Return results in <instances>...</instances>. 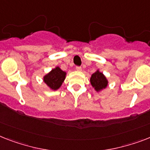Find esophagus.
I'll use <instances>...</instances> for the list:
<instances>
[{
    "instance_id": "obj_1",
    "label": "esophagus",
    "mask_w": 150,
    "mask_h": 150,
    "mask_svg": "<svg viewBox=\"0 0 150 150\" xmlns=\"http://www.w3.org/2000/svg\"><path fill=\"white\" fill-rule=\"evenodd\" d=\"M76 70H77V71H81V70H82V68H81V67H76Z\"/></svg>"
}]
</instances>
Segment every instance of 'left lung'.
Here are the masks:
<instances>
[{"label": "left lung", "instance_id": "1", "mask_svg": "<svg viewBox=\"0 0 150 150\" xmlns=\"http://www.w3.org/2000/svg\"><path fill=\"white\" fill-rule=\"evenodd\" d=\"M90 81L96 92H101L102 90L106 89L109 83L107 78L102 72H100L99 69L91 75Z\"/></svg>", "mask_w": 150, "mask_h": 150}]
</instances>
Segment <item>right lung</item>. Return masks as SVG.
<instances>
[{"label": "right lung", "mask_w": 150, "mask_h": 150, "mask_svg": "<svg viewBox=\"0 0 150 150\" xmlns=\"http://www.w3.org/2000/svg\"><path fill=\"white\" fill-rule=\"evenodd\" d=\"M66 75L67 73L65 71H63L59 67H56L44 75L43 80L50 90H57L62 86Z\"/></svg>", "instance_id": "1"}]
</instances>
